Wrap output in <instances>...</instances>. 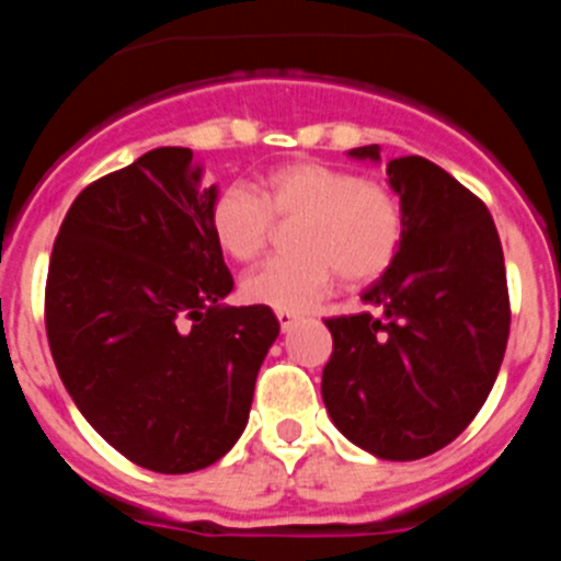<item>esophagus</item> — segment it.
Masks as SVG:
<instances>
[{"label":"esophagus","mask_w":561,"mask_h":561,"mask_svg":"<svg viewBox=\"0 0 561 561\" xmlns=\"http://www.w3.org/2000/svg\"><path fill=\"white\" fill-rule=\"evenodd\" d=\"M275 314H277V323H280V329H284V331H289L291 325L297 323L295 311H275Z\"/></svg>","instance_id":"1"}]
</instances>
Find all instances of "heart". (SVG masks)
I'll list each match as a JSON object with an SVG mask.
<instances>
[{"label": "heart", "mask_w": 561, "mask_h": 561, "mask_svg": "<svg viewBox=\"0 0 561 561\" xmlns=\"http://www.w3.org/2000/svg\"><path fill=\"white\" fill-rule=\"evenodd\" d=\"M291 255L270 257L241 284L247 300L304 311L334 284L362 286L388 272L404 238V207L385 185L329 162H289L257 182L221 191L210 210L216 244L232 261H252L275 221H295Z\"/></svg>", "instance_id": "1"}]
</instances>
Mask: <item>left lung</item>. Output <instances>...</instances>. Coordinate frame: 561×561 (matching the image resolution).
<instances>
[{"label": "left lung", "mask_w": 561, "mask_h": 561, "mask_svg": "<svg viewBox=\"0 0 561 561\" xmlns=\"http://www.w3.org/2000/svg\"><path fill=\"white\" fill-rule=\"evenodd\" d=\"M379 162V146L348 151ZM404 207L399 255L362 300L381 314L325 320L323 401L345 438L385 460L453 444L492 393L512 309L489 207L424 157L388 162Z\"/></svg>", "instance_id": "1"}]
</instances>
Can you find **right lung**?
Returning <instances> with one entry per match:
<instances>
[{"mask_svg": "<svg viewBox=\"0 0 561 561\" xmlns=\"http://www.w3.org/2000/svg\"><path fill=\"white\" fill-rule=\"evenodd\" d=\"M191 148H153L83 187L49 257L44 323L64 388L131 463L187 474L232 449L280 323L225 306L216 185Z\"/></svg>", "mask_w": 561, "mask_h": 561, "instance_id": "add662e5", "label": "right lung"}]
</instances>
